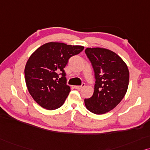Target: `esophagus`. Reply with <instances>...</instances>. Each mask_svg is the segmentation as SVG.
<instances>
[{
	"label": "esophagus",
	"instance_id": "1",
	"mask_svg": "<svg viewBox=\"0 0 150 150\" xmlns=\"http://www.w3.org/2000/svg\"><path fill=\"white\" fill-rule=\"evenodd\" d=\"M85 86V83H82V84H81V86H74V88H75V89H81L83 87Z\"/></svg>",
	"mask_w": 150,
	"mask_h": 150
}]
</instances>
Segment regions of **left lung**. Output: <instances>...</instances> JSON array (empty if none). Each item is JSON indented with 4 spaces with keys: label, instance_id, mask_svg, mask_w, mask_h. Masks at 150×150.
<instances>
[{
    "label": "left lung",
    "instance_id": "8db88e82",
    "mask_svg": "<svg viewBox=\"0 0 150 150\" xmlns=\"http://www.w3.org/2000/svg\"><path fill=\"white\" fill-rule=\"evenodd\" d=\"M95 73V84L91 98L85 99L86 108L102 115L115 108L126 93L129 73L122 59L113 51L102 48L85 50Z\"/></svg>",
    "mask_w": 150,
    "mask_h": 150
}]
</instances>
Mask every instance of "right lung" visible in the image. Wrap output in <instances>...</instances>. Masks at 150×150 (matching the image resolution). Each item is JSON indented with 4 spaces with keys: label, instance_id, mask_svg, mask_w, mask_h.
Listing matches in <instances>:
<instances>
[{
    "label": "right lung",
    "instance_id": "right-lung-1",
    "mask_svg": "<svg viewBox=\"0 0 150 150\" xmlns=\"http://www.w3.org/2000/svg\"><path fill=\"white\" fill-rule=\"evenodd\" d=\"M83 48L49 42L30 56L25 69L26 84L30 95L41 107L53 110L64 104L71 91L64 69L70 57L79 54Z\"/></svg>",
    "mask_w": 150,
    "mask_h": 150
}]
</instances>
